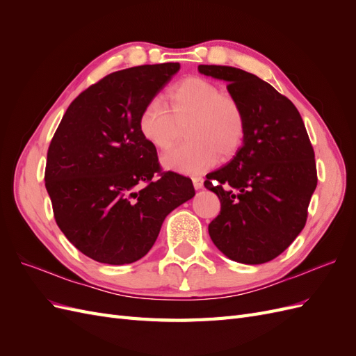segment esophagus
I'll use <instances>...</instances> for the list:
<instances>
[{
	"label": "esophagus",
	"mask_w": 356,
	"mask_h": 356,
	"mask_svg": "<svg viewBox=\"0 0 356 356\" xmlns=\"http://www.w3.org/2000/svg\"><path fill=\"white\" fill-rule=\"evenodd\" d=\"M193 186H195L196 190L203 187V179L200 177H193Z\"/></svg>",
	"instance_id": "obj_1"
}]
</instances>
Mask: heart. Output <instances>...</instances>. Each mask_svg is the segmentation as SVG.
Here are the masks:
<instances>
[{"instance_id": "b5f03b06", "label": "heart", "mask_w": 356, "mask_h": 356, "mask_svg": "<svg viewBox=\"0 0 356 356\" xmlns=\"http://www.w3.org/2000/svg\"><path fill=\"white\" fill-rule=\"evenodd\" d=\"M187 144L163 157V165L181 174H199L222 160L233 157L241 148L245 131V113L239 101L221 93L217 84L187 77L166 92L163 105L148 102L138 117V131L145 141L160 152L177 143L184 127Z\"/></svg>"}]
</instances>
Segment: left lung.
Instances as JSON below:
<instances>
[{
  "label": "left lung",
  "instance_id": "8db88e82",
  "mask_svg": "<svg viewBox=\"0 0 356 356\" xmlns=\"http://www.w3.org/2000/svg\"><path fill=\"white\" fill-rule=\"evenodd\" d=\"M199 71L229 83L246 122L243 145L204 181L221 202L209 236L233 261L267 263L306 225L318 184L314 147L296 105L267 81L233 67L199 65Z\"/></svg>",
  "mask_w": 356,
  "mask_h": 356
}]
</instances>
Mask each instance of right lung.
I'll list each match as a JSON object with an SVG mask.
<instances>
[{
    "instance_id": "1",
    "label": "right lung",
    "mask_w": 356,
    "mask_h": 356,
    "mask_svg": "<svg viewBox=\"0 0 356 356\" xmlns=\"http://www.w3.org/2000/svg\"><path fill=\"white\" fill-rule=\"evenodd\" d=\"M179 63L106 75L68 106L51 138L46 188L56 224L80 252L129 264L154 245L166 215L196 195L190 178L163 170L138 117Z\"/></svg>"
}]
</instances>
